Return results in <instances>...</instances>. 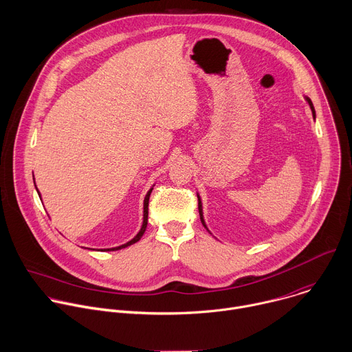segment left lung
Segmentation results:
<instances>
[{
  "instance_id": "8db88e82",
  "label": "left lung",
  "mask_w": 352,
  "mask_h": 352,
  "mask_svg": "<svg viewBox=\"0 0 352 352\" xmlns=\"http://www.w3.org/2000/svg\"><path fill=\"white\" fill-rule=\"evenodd\" d=\"M305 100L308 102V104H309V107H311V110H312V116H314V120H315L316 114H315V109H314V104H312L311 99H309V98H307V96H305ZM197 200H199V214H200V221H201V223L204 225V228L207 229V226H206V222H204V218H203V207H201V200H200V196H199V195H197ZM207 230H208V229H207Z\"/></svg>"
}]
</instances>
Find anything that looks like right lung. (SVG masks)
Here are the masks:
<instances>
[{"label":"right lung","mask_w":352,"mask_h":352,"mask_svg":"<svg viewBox=\"0 0 352 352\" xmlns=\"http://www.w3.org/2000/svg\"><path fill=\"white\" fill-rule=\"evenodd\" d=\"M36 189H37V186H36ZM152 190H153V188H151V189H149V192L146 193V196H145V200H144V222H142L141 230L137 233V236H135L134 239H131L130 242H127L126 245L117 246V248H111V249H102L100 252H114V250H120V249H124V248H127V246H131V245L137 243V242H138V241L142 238V235H144L145 230H146V226H148V206H149V197H151V193H152ZM37 192H38V189H37ZM38 195H40V192H38Z\"/></svg>","instance_id":"obj_1"}]
</instances>
